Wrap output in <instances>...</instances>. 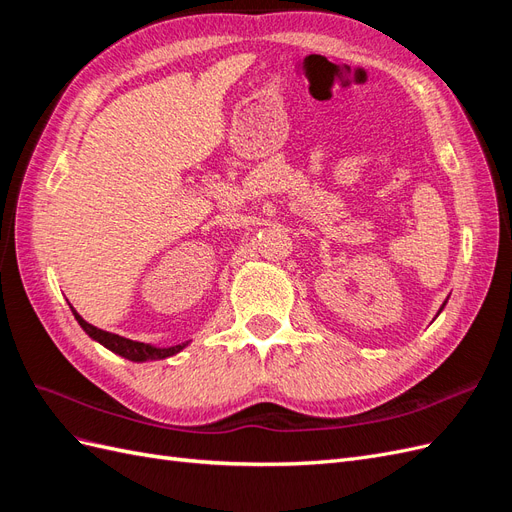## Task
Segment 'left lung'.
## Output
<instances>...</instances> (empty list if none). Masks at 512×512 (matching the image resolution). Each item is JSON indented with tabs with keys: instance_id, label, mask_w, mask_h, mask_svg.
I'll return each instance as SVG.
<instances>
[{
	"instance_id": "left-lung-1",
	"label": "left lung",
	"mask_w": 512,
	"mask_h": 512,
	"mask_svg": "<svg viewBox=\"0 0 512 512\" xmlns=\"http://www.w3.org/2000/svg\"><path fill=\"white\" fill-rule=\"evenodd\" d=\"M444 305H446V301H444V303H442V307H440V312H442V309H444ZM440 312H438V314H440Z\"/></svg>"
}]
</instances>
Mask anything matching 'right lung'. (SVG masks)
<instances>
[{
  "instance_id": "obj_1",
  "label": "right lung",
  "mask_w": 512,
  "mask_h": 512,
  "mask_svg": "<svg viewBox=\"0 0 512 512\" xmlns=\"http://www.w3.org/2000/svg\"><path fill=\"white\" fill-rule=\"evenodd\" d=\"M72 314L76 318V322L81 324V329L94 339V342H98L100 346H104L106 350H111L119 356H123V359H128L132 363H147V361H162V359H170V356L179 354L185 346H188L190 342H181L177 346H153V344H143V342H134V339H128V337H121L117 333H108V331H102L98 327H94V324H89L87 320L81 318V314L76 312V309L70 305Z\"/></svg>"
}]
</instances>
